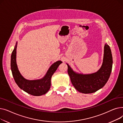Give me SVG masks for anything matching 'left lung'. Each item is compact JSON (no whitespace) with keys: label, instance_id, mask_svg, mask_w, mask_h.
<instances>
[{"label":"left lung","instance_id":"1","mask_svg":"<svg viewBox=\"0 0 123 123\" xmlns=\"http://www.w3.org/2000/svg\"><path fill=\"white\" fill-rule=\"evenodd\" d=\"M68 73L75 88L84 94L93 93L105 86L110 76L113 65V58L110 46L104 45V57L101 68L97 71L88 74L77 73L67 63Z\"/></svg>","mask_w":123,"mask_h":123}]
</instances>
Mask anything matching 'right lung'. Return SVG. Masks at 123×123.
<instances>
[{
	"mask_svg": "<svg viewBox=\"0 0 123 123\" xmlns=\"http://www.w3.org/2000/svg\"><path fill=\"white\" fill-rule=\"evenodd\" d=\"M16 42L11 56V69L13 77L17 85L26 93L35 96H39L46 94L50 88L52 76L56 71L58 66L62 63L57 61L52 64L46 74L43 78L37 80H27L20 74L16 63Z\"/></svg>",
	"mask_w": 123,
	"mask_h": 123,
	"instance_id": "right-lung-1",
	"label": "right lung"
}]
</instances>
